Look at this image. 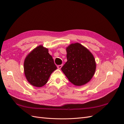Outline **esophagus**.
<instances>
[{
	"label": "esophagus",
	"instance_id": "34e87169",
	"mask_svg": "<svg viewBox=\"0 0 124 124\" xmlns=\"http://www.w3.org/2000/svg\"><path fill=\"white\" fill-rule=\"evenodd\" d=\"M62 65H58L57 66V68H58V69H61L62 67Z\"/></svg>",
	"mask_w": 124,
	"mask_h": 124
}]
</instances>
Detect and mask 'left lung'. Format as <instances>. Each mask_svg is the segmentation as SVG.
<instances>
[{
  "instance_id": "1",
  "label": "left lung",
  "mask_w": 124,
  "mask_h": 124,
  "mask_svg": "<svg viewBox=\"0 0 124 124\" xmlns=\"http://www.w3.org/2000/svg\"><path fill=\"white\" fill-rule=\"evenodd\" d=\"M67 62L61 68L69 81L76 86L88 82L96 70V62L92 54L80 43L70 44L66 48Z\"/></svg>"
}]
</instances>
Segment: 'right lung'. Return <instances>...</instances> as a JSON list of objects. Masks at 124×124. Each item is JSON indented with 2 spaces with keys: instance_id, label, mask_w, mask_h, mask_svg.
<instances>
[{
  "instance_id": "1",
  "label": "right lung",
  "mask_w": 124,
  "mask_h": 124,
  "mask_svg": "<svg viewBox=\"0 0 124 124\" xmlns=\"http://www.w3.org/2000/svg\"><path fill=\"white\" fill-rule=\"evenodd\" d=\"M48 49L40 46L31 51L25 59L24 73L30 84L36 87L46 84L51 74L57 69Z\"/></svg>"
}]
</instances>
